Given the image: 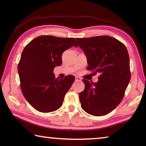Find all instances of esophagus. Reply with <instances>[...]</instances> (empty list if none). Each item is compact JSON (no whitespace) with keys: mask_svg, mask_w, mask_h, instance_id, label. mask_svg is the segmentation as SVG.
<instances>
[{"mask_svg":"<svg viewBox=\"0 0 146 146\" xmlns=\"http://www.w3.org/2000/svg\"><path fill=\"white\" fill-rule=\"evenodd\" d=\"M82 80V78H81L80 77H79V76H76L75 77V81H77V82H78V81H81Z\"/></svg>","mask_w":146,"mask_h":146,"instance_id":"obj_1","label":"esophagus"}]
</instances>
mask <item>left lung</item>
Returning a JSON list of instances; mask_svg holds the SVG:
<instances>
[{"instance_id": "obj_1", "label": "left lung", "mask_w": 146, "mask_h": 146, "mask_svg": "<svg viewBox=\"0 0 146 146\" xmlns=\"http://www.w3.org/2000/svg\"><path fill=\"white\" fill-rule=\"evenodd\" d=\"M75 39L87 56V70L100 73L97 82L83 79L85 89L79 94L81 107L91 115H107L122 100L130 81L126 47L108 35Z\"/></svg>"}]
</instances>
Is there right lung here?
Masks as SVG:
<instances>
[{
  "instance_id": "right-lung-1",
  "label": "right lung",
  "mask_w": 146,
  "mask_h": 146,
  "mask_svg": "<svg viewBox=\"0 0 146 146\" xmlns=\"http://www.w3.org/2000/svg\"><path fill=\"white\" fill-rule=\"evenodd\" d=\"M72 46L78 47L73 38L42 35L24 48L18 65L21 91L29 104L38 111H55L62 105L75 77L55 78L53 70L62 64L64 51Z\"/></svg>"
}]
</instances>
